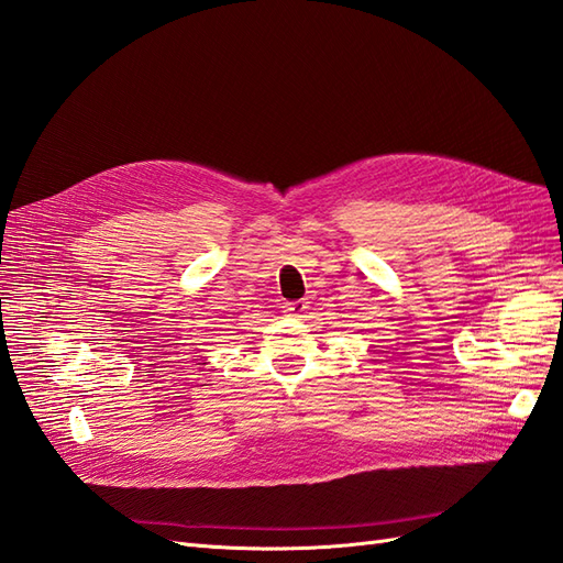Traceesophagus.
I'll use <instances>...</instances> for the list:
<instances>
[{"mask_svg": "<svg viewBox=\"0 0 563 563\" xmlns=\"http://www.w3.org/2000/svg\"><path fill=\"white\" fill-rule=\"evenodd\" d=\"M305 310H308V302H305V300H291V302L284 305V312L291 314V317H302Z\"/></svg>", "mask_w": 563, "mask_h": 563, "instance_id": "obj_1", "label": "esophagus"}]
</instances>
